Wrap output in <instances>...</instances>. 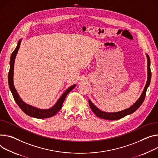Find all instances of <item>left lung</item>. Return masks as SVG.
<instances>
[{"instance_id":"left-lung-1","label":"left lung","mask_w":158,"mask_h":158,"mask_svg":"<svg viewBox=\"0 0 158 158\" xmlns=\"http://www.w3.org/2000/svg\"><path fill=\"white\" fill-rule=\"evenodd\" d=\"M147 58H148V81L146 82V84L145 85V88L144 89V91H143L141 96H140V98H139V99L130 108H128L126 110H122L121 111H118V112H115V113H106V112H104L102 111L101 110H99L96 106H95L93 103L90 101L89 99V106L91 108V109L92 110V111L94 112V113L96 114L97 117H98L99 118H101L103 119H105V120H118L120 119L129 114H131L132 113H134V111H135L140 106V105L142 104V103L144 102V99L146 97V91L147 89L148 88V86L149 85L150 82H151V68H150V58L148 55H146Z\"/></svg>"}]
</instances>
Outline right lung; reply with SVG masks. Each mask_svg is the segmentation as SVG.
Listing matches in <instances>:
<instances>
[{
    "mask_svg": "<svg viewBox=\"0 0 158 158\" xmlns=\"http://www.w3.org/2000/svg\"><path fill=\"white\" fill-rule=\"evenodd\" d=\"M21 40H19L18 41V45L14 50V51L12 52L11 56H10V69L8 74V82H9V86L10 88V90L12 94V96L14 97V100L18 104V105L19 106V108L21 109V110L26 113L27 115L30 117L36 118H47L52 117L54 116L55 114H56L57 112H59L60 110L61 109L63 103L66 98V96L67 94L73 90L76 84L71 85V86L68 88L61 96V97L59 99L58 102L56 103V104L51 108L47 109V110H41L36 108L35 107H33L31 105H29L27 104H26L24 102H23V100L21 99L19 96L18 95L15 88H14V82H13V74H14V61H15V58L16 54L19 50V48L20 47Z\"/></svg>",
    "mask_w": 158,
    "mask_h": 158,
    "instance_id": "1",
    "label": "right lung"
}]
</instances>
